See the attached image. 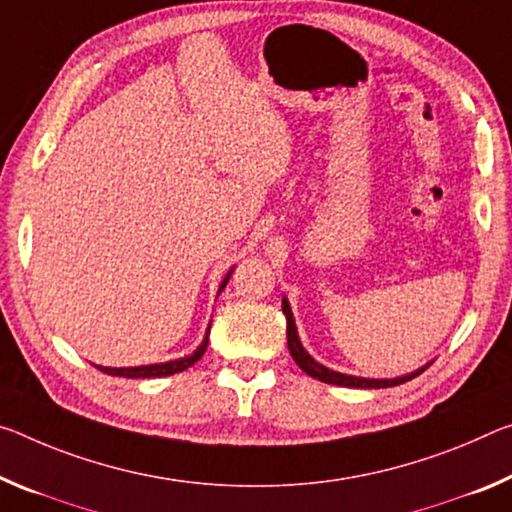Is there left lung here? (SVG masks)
<instances>
[{"mask_svg": "<svg viewBox=\"0 0 512 512\" xmlns=\"http://www.w3.org/2000/svg\"><path fill=\"white\" fill-rule=\"evenodd\" d=\"M282 312L287 316V346H289V353L294 362L298 364L300 369H303L307 376H312L316 380H321V383H330V385H339V387H358V389H380V387H396L401 383H408V380L417 378L421 371H426V367H421L412 373H405V376L399 378H383V380H376V378H358V376H346V373H339V371H332L328 367H323V364L316 362L310 353L305 351L303 344H300L298 339V330H296V323H294V314H291V307H289V300L282 298Z\"/></svg>", "mask_w": 512, "mask_h": 512, "instance_id": "obj_1", "label": "left lung"}]
</instances>
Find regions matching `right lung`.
Listing matches in <instances>:
<instances>
[{
	"instance_id": "1",
	"label": "right lung",
	"mask_w": 512,
	"mask_h": 512,
	"mask_svg": "<svg viewBox=\"0 0 512 512\" xmlns=\"http://www.w3.org/2000/svg\"><path fill=\"white\" fill-rule=\"evenodd\" d=\"M232 271L225 275V280L221 282V287H218V291H223L227 280H230ZM209 328H212V323H209ZM209 328H207V335L205 339H202V344L193 351L191 355H186V358H180V360H170V362H159V364H145V367H97L104 373H109V376H123V378H161V376H173V373H180L184 369H189L196 364L202 355H205L207 351V342H209Z\"/></svg>"
}]
</instances>
